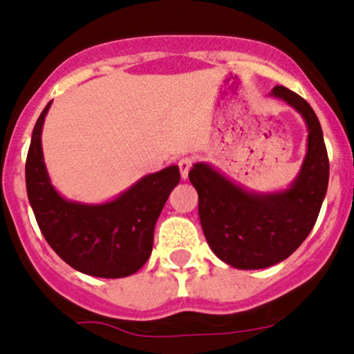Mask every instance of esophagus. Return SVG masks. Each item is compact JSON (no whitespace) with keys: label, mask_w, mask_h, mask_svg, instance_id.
<instances>
[{"label":"esophagus","mask_w":354,"mask_h":354,"mask_svg":"<svg viewBox=\"0 0 354 354\" xmlns=\"http://www.w3.org/2000/svg\"><path fill=\"white\" fill-rule=\"evenodd\" d=\"M191 165H193V158H188V156L181 158V160L178 161V166H180V173H181L183 180H186V178H188Z\"/></svg>","instance_id":"obj_1"}]
</instances>
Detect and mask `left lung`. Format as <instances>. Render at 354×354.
Returning a JSON list of instances; mask_svg holds the SVG:
<instances>
[{
	"mask_svg": "<svg viewBox=\"0 0 354 354\" xmlns=\"http://www.w3.org/2000/svg\"><path fill=\"white\" fill-rule=\"evenodd\" d=\"M270 96L296 109L308 128L306 154L288 188L250 189L205 161L188 174L211 251L238 270H261L293 254L311 233L328 189L330 161L316 113L284 86H274Z\"/></svg>",
	"mask_w": 354,
	"mask_h": 354,
	"instance_id": "left-lung-1",
	"label": "left lung"
}]
</instances>
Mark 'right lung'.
Segmentation results:
<instances>
[{"instance_id":"add662e5","label":"right lung","mask_w":354,"mask_h":354,"mask_svg":"<svg viewBox=\"0 0 354 354\" xmlns=\"http://www.w3.org/2000/svg\"><path fill=\"white\" fill-rule=\"evenodd\" d=\"M46 104L36 121L26 158V191L44 239L76 271L98 278H124L148 261L154 225L169 193L180 183V168L146 174L113 200H66L53 186L44 165L41 133Z\"/></svg>"}]
</instances>
